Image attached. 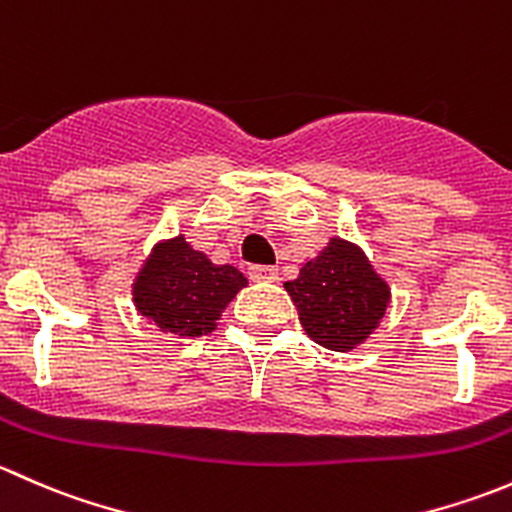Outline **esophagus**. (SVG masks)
<instances>
[{
    "mask_svg": "<svg viewBox=\"0 0 512 512\" xmlns=\"http://www.w3.org/2000/svg\"><path fill=\"white\" fill-rule=\"evenodd\" d=\"M277 277H280L277 267H270V265H252L250 267V280H255V282H275Z\"/></svg>",
    "mask_w": 512,
    "mask_h": 512,
    "instance_id": "obj_1",
    "label": "esophagus"
}]
</instances>
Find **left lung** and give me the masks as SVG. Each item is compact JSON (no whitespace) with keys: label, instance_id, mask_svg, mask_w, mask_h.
<instances>
[{"label":"left lung","instance_id":"obj_1","mask_svg":"<svg viewBox=\"0 0 512 512\" xmlns=\"http://www.w3.org/2000/svg\"><path fill=\"white\" fill-rule=\"evenodd\" d=\"M307 337L332 352H352L379 329L391 287L352 240L334 235L285 282Z\"/></svg>","mask_w":512,"mask_h":512}]
</instances>
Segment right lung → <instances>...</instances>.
Wrapping results in <instances>:
<instances>
[{
    "mask_svg": "<svg viewBox=\"0 0 512 512\" xmlns=\"http://www.w3.org/2000/svg\"><path fill=\"white\" fill-rule=\"evenodd\" d=\"M247 287L232 265H215L185 235L158 240L131 285L133 307L158 332L195 339L215 332L225 307Z\"/></svg>",
    "mask_w": 512,
    "mask_h": 512,
    "instance_id": "1",
    "label": "right lung"
}]
</instances>
